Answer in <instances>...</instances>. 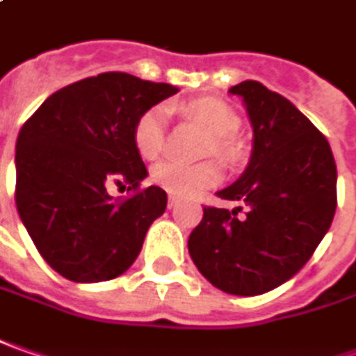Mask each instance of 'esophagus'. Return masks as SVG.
<instances>
[{
	"label": "esophagus",
	"mask_w": 356,
	"mask_h": 356,
	"mask_svg": "<svg viewBox=\"0 0 356 356\" xmlns=\"http://www.w3.org/2000/svg\"><path fill=\"white\" fill-rule=\"evenodd\" d=\"M179 204V197L177 195H169V209H175Z\"/></svg>",
	"instance_id": "1"
}]
</instances>
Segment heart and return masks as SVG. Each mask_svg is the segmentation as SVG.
Segmentation results:
<instances>
[{"instance_id":"b5f03b06","label":"heart","mask_w":356,"mask_h":356,"mask_svg":"<svg viewBox=\"0 0 356 356\" xmlns=\"http://www.w3.org/2000/svg\"><path fill=\"white\" fill-rule=\"evenodd\" d=\"M185 116L197 120L209 129L215 140L211 145V154L220 155L227 161L238 157V145L232 140V134L238 129V114L216 98H197L181 108ZM165 134V108L154 106L145 110L134 126V145L143 159H155L163 149ZM222 177L220 167L215 161H207L199 165H183L175 161L159 163L154 169V181L173 195H195L204 189L215 187Z\"/></svg>"}]
</instances>
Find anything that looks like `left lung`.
Returning <instances> with one entry per match:
<instances>
[{
  "label": "left lung",
  "instance_id": "left-lung-1",
  "mask_svg": "<svg viewBox=\"0 0 356 356\" xmlns=\"http://www.w3.org/2000/svg\"><path fill=\"white\" fill-rule=\"evenodd\" d=\"M250 118V161L220 199L204 207L189 254L202 276L232 296H260L286 284L323 240L337 209V167L329 141L296 106L256 80L232 86Z\"/></svg>",
  "mask_w": 356,
  "mask_h": 356
}]
</instances>
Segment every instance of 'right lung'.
<instances>
[{
  "instance_id": "1",
  "label": "right lung",
  "mask_w": 356,
  "mask_h": 356,
  "mask_svg": "<svg viewBox=\"0 0 356 356\" xmlns=\"http://www.w3.org/2000/svg\"><path fill=\"white\" fill-rule=\"evenodd\" d=\"M177 86L126 72L79 80L49 96L19 131L15 204L44 262L63 277L96 284L136 262L155 218L161 187L138 191L147 169L134 145L138 118L177 94ZM136 195L116 203L108 182Z\"/></svg>"
}]
</instances>
